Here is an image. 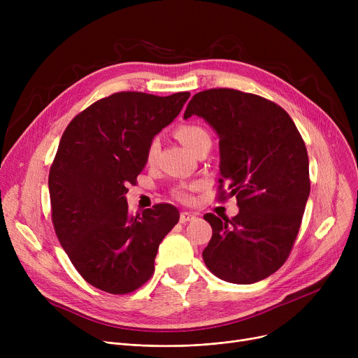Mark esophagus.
<instances>
[{
  "instance_id": "esophagus-1",
  "label": "esophagus",
  "mask_w": 358,
  "mask_h": 358,
  "mask_svg": "<svg viewBox=\"0 0 358 358\" xmlns=\"http://www.w3.org/2000/svg\"><path fill=\"white\" fill-rule=\"evenodd\" d=\"M194 219V215H192V213H189V212H182L181 215H180V222L181 223H187V222H190V220H193Z\"/></svg>"
}]
</instances>
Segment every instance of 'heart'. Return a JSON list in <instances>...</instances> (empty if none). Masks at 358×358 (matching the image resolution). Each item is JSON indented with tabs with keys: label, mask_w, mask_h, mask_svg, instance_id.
<instances>
[{
	"label": "heart",
	"mask_w": 358,
	"mask_h": 358,
	"mask_svg": "<svg viewBox=\"0 0 358 358\" xmlns=\"http://www.w3.org/2000/svg\"><path fill=\"white\" fill-rule=\"evenodd\" d=\"M176 136L187 149H190L194 155L199 154L201 149L212 146V136L209 134V130L199 123H185L178 126L176 130ZM158 152H159V141L154 138L146 148V161L149 164L155 162ZM190 189L192 190L199 189V184H194L192 187H176V189H173L171 194L176 200L187 203L192 200Z\"/></svg>",
	"instance_id": "heart-1"
}]
</instances>
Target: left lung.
<instances>
[{
	"label": "left lung",
	"instance_id": "obj_1",
	"mask_svg": "<svg viewBox=\"0 0 358 358\" xmlns=\"http://www.w3.org/2000/svg\"><path fill=\"white\" fill-rule=\"evenodd\" d=\"M193 115L219 135L217 199L235 196L239 208L232 219L204 215L213 229L204 264L229 283L264 280L285 264L302 223L310 193L305 142L285 108L234 88L194 94L184 119Z\"/></svg>",
	"mask_w": 358,
	"mask_h": 358
}]
</instances>
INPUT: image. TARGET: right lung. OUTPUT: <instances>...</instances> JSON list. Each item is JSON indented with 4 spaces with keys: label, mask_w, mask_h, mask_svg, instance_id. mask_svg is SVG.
Masks as SVG:
<instances>
[{
    "label": "right lung",
    "mask_w": 358,
    "mask_h": 358,
    "mask_svg": "<svg viewBox=\"0 0 358 358\" xmlns=\"http://www.w3.org/2000/svg\"><path fill=\"white\" fill-rule=\"evenodd\" d=\"M190 92L168 97L122 91L75 116L49 171L52 223L73 267L111 294L135 292L154 274L158 247L180 213L159 203L129 216L126 193L146 164V148Z\"/></svg>",
    "instance_id": "obj_1"
}]
</instances>
